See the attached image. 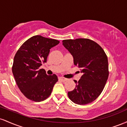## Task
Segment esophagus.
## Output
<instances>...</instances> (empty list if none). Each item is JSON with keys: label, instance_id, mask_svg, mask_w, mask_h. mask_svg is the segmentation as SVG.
<instances>
[{"label": "esophagus", "instance_id": "34e87169", "mask_svg": "<svg viewBox=\"0 0 127 127\" xmlns=\"http://www.w3.org/2000/svg\"><path fill=\"white\" fill-rule=\"evenodd\" d=\"M59 79L61 80V81H63V82H65V81H66L67 80L66 78H63V77H60V78H59Z\"/></svg>", "mask_w": 127, "mask_h": 127}]
</instances>
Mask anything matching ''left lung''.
Instances as JSON below:
<instances>
[{
	"mask_svg": "<svg viewBox=\"0 0 127 127\" xmlns=\"http://www.w3.org/2000/svg\"><path fill=\"white\" fill-rule=\"evenodd\" d=\"M63 45L73 58L74 64L83 75L75 88L68 92L69 98L75 104L84 105L100 95L109 76L108 60L103 48L93 40L79 38L63 40Z\"/></svg>",
	"mask_w": 127,
	"mask_h": 127,
	"instance_id": "1",
	"label": "left lung"
}]
</instances>
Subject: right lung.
<instances>
[{
    "label": "right lung",
    "instance_id": "right-lung-1",
    "mask_svg": "<svg viewBox=\"0 0 127 127\" xmlns=\"http://www.w3.org/2000/svg\"><path fill=\"white\" fill-rule=\"evenodd\" d=\"M59 43L55 39L36 35L26 40L17 51L12 73L20 91L29 100L42 101L51 94L57 76H48L44 69L39 68L46 63L50 49Z\"/></svg>",
    "mask_w": 127,
    "mask_h": 127
}]
</instances>
